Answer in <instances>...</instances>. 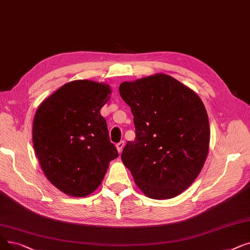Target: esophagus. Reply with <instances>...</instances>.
Here are the masks:
<instances>
[{
  "label": "esophagus",
  "instance_id": "esophagus-1",
  "mask_svg": "<svg viewBox=\"0 0 250 250\" xmlns=\"http://www.w3.org/2000/svg\"><path fill=\"white\" fill-rule=\"evenodd\" d=\"M124 147H125V141H121V142L116 144V148H117L118 153H122Z\"/></svg>",
  "mask_w": 250,
  "mask_h": 250
}]
</instances>
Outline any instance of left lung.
I'll return each mask as SVG.
<instances>
[{"mask_svg": "<svg viewBox=\"0 0 250 250\" xmlns=\"http://www.w3.org/2000/svg\"><path fill=\"white\" fill-rule=\"evenodd\" d=\"M119 94L131 107L135 141L122 159L137 186L152 199H169L197 178L208 156L209 123L201 99L167 74L124 82Z\"/></svg>", "mask_w": 250, "mask_h": 250, "instance_id": "left-lung-1", "label": "left lung"}]
</instances>
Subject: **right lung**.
Wrapping results in <instances>:
<instances>
[{
	"mask_svg": "<svg viewBox=\"0 0 250 250\" xmlns=\"http://www.w3.org/2000/svg\"><path fill=\"white\" fill-rule=\"evenodd\" d=\"M110 86L92 81L65 83L36 112L32 142L42 171L54 186L84 197L101 184L118 156L100 114Z\"/></svg>",
	"mask_w": 250,
	"mask_h": 250,
	"instance_id": "add662e5",
	"label": "right lung"
}]
</instances>
